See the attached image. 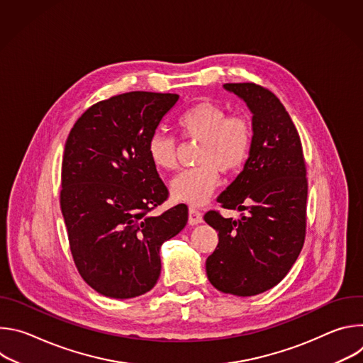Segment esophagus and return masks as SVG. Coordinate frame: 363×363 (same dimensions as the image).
<instances>
[{
    "label": "esophagus",
    "mask_w": 363,
    "mask_h": 363,
    "mask_svg": "<svg viewBox=\"0 0 363 363\" xmlns=\"http://www.w3.org/2000/svg\"><path fill=\"white\" fill-rule=\"evenodd\" d=\"M188 223H189V225L201 224L202 223V214L198 210H195V208H189V211H188Z\"/></svg>",
    "instance_id": "obj_1"
}]
</instances>
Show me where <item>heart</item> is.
Masks as SVG:
<instances>
[{
  "instance_id": "b5f03b06",
  "label": "heart",
  "mask_w": 363,
  "mask_h": 363,
  "mask_svg": "<svg viewBox=\"0 0 363 363\" xmlns=\"http://www.w3.org/2000/svg\"><path fill=\"white\" fill-rule=\"evenodd\" d=\"M177 126L182 138L199 140L195 167L179 172L169 184L175 201L199 206L208 201L220 184V174H233L247 161L252 132L242 116H228L213 101H199L184 111ZM147 158L155 168L171 171L177 167V143L164 133H153L146 145Z\"/></svg>"
}]
</instances>
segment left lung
Returning <instances> with one entry per match:
<instances>
[{
  "mask_svg": "<svg viewBox=\"0 0 363 363\" xmlns=\"http://www.w3.org/2000/svg\"><path fill=\"white\" fill-rule=\"evenodd\" d=\"M251 112L252 140L242 171L217 198L238 220L217 211L203 220L218 233L206 258L210 283L223 293L255 296L279 284L301 251L307 179L300 136L281 101L254 83H225Z\"/></svg>",
  "mask_w": 363,
  "mask_h": 363,
  "instance_id": "obj_1",
  "label": "left lung"
}]
</instances>
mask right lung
<instances>
[{
    "label": "right lung",
    "instance_id": "1",
    "mask_svg": "<svg viewBox=\"0 0 363 363\" xmlns=\"http://www.w3.org/2000/svg\"><path fill=\"white\" fill-rule=\"evenodd\" d=\"M172 93L129 91L96 103L65 146L60 205L76 267L97 293L145 294L161 276V245L188 221L186 205L150 216L168 189L146 153L177 105Z\"/></svg>",
    "mask_w": 363,
    "mask_h": 363
}]
</instances>
